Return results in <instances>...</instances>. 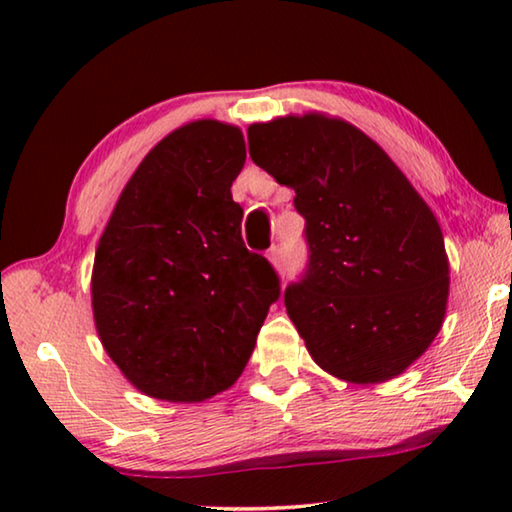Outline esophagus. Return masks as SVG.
I'll use <instances>...</instances> for the list:
<instances>
[{
    "mask_svg": "<svg viewBox=\"0 0 512 512\" xmlns=\"http://www.w3.org/2000/svg\"><path fill=\"white\" fill-rule=\"evenodd\" d=\"M266 257L271 259L275 266H280L284 262V248H282V244H275L271 250H268Z\"/></svg>",
    "mask_w": 512,
    "mask_h": 512,
    "instance_id": "1",
    "label": "esophagus"
}]
</instances>
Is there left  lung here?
Wrapping results in <instances>:
<instances>
[{
	"label": "left lung",
	"instance_id": "left-lung-1",
	"mask_svg": "<svg viewBox=\"0 0 512 512\" xmlns=\"http://www.w3.org/2000/svg\"><path fill=\"white\" fill-rule=\"evenodd\" d=\"M250 158L296 192L307 266L284 289L293 325L334 377L386 381L443 325L449 266L436 216L379 146L339 119L248 128Z\"/></svg>",
	"mask_w": 512,
	"mask_h": 512
}]
</instances>
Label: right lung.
Here are the masks:
<instances>
[{"label": "right lung", "mask_w": 512, "mask_h": 512, "mask_svg": "<svg viewBox=\"0 0 512 512\" xmlns=\"http://www.w3.org/2000/svg\"><path fill=\"white\" fill-rule=\"evenodd\" d=\"M239 128L203 119L146 155L103 230L92 273L101 343L128 381L203 402L244 372L280 275L241 239Z\"/></svg>", "instance_id": "1"}]
</instances>
